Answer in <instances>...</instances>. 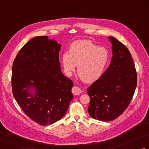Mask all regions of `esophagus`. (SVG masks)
<instances>
[{
    "mask_svg": "<svg viewBox=\"0 0 149 149\" xmlns=\"http://www.w3.org/2000/svg\"><path fill=\"white\" fill-rule=\"evenodd\" d=\"M72 92L74 95H79V94L81 93V90L78 86H74L72 89Z\"/></svg>",
    "mask_w": 149,
    "mask_h": 149,
    "instance_id": "obj_1",
    "label": "esophagus"
}]
</instances>
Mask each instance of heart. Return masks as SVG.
<instances>
[{
    "label": "heart",
    "instance_id": "heart-1",
    "mask_svg": "<svg viewBox=\"0 0 149 149\" xmlns=\"http://www.w3.org/2000/svg\"><path fill=\"white\" fill-rule=\"evenodd\" d=\"M70 54L64 53L62 63L66 74L71 75L78 66L79 77L86 83H93L100 77L109 61L106 49L90 40H77L71 44Z\"/></svg>",
    "mask_w": 149,
    "mask_h": 149
}]
</instances>
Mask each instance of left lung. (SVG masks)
Returning a JSON list of instances; mask_svg holds the SVG:
<instances>
[{
    "instance_id": "8db88e82",
    "label": "left lung",
    "mask_w": 149,
    "mask_h": 149,
    "mask_svg": "<svg viewBox=\"0 0 149 149\" xmlns=\"http://www.w3.org/2000/svg\"><path fill=\"white\" fill-rule=\"evenodd\" d=\"M113 56L109 68L87 89L91 117L111 121L126 109L137 86V72L130 52L115 38L109 37Z\"/></svg>"
}]
</instances>
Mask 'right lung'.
<instances>
[{
	"label": "right lung",
	"mask_w": 149,
	"mask_h": 149,
	"mask_svg": "<svg viewBox=\"0 0 149 149\" xmlns=\"http://www.w3.org/2000/svg\"><path fill=\"white\" fill-rule=\"evenodd\" d=\"M61 47L47 36L35 37L21 49L13 63V95L24 113L42 126L63 118L74 97L72 81L61 70Z\"/></svg>",
	"instance_id": "obj_1"
}]
</instances>
